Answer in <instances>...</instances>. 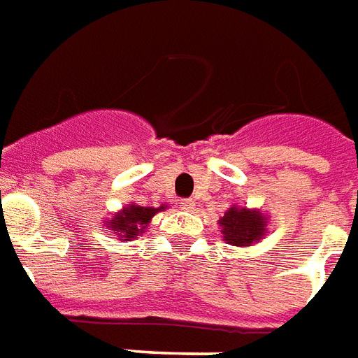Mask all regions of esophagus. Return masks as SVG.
<instances>
[{
	"instance_id": "obj_1",
	"label": "esophagus",
	"mask_w": 358,
	"mask_h": 358,
	"mask_svg": "<svg viewBox=\"0 0 358 358\" xmlns=\"http://www.w3.org/2000/svg\"><path fill=\"white\" fill-rule=\"evenodd\" d=\"M179 206H181L182 210L192 211L194 208H196V200H192V198H185V200H181V202H179Z\"/></svg>"
}]
</instances>
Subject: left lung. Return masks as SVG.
<instances>
[{"label":"left lung","instance_id":"8db88e82","mask_svg":"<svg viewBox=\"0 0 358 358\" xmlns=\"http://www.w3.org/2000/svg\"><path fill=\"white\" fill-rule=\"evenodd\" d=\"M221 234L227 244L233 246H248L254 244L267 233V217L259 210H248L231 206L225 215L219 219Z\"/></svg>","mask_w":358,"mask_h":358}]
</instances>
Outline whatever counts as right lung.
Listing matches in <instances>:
<instances>
[{
  "label": "right lung",
  "instance_id": "obj_1",
  "mask_svg": "<svg viewBox=\"0 0 358 358\" xmlns=\"http://www.w3.org/2000/svg\"><path fill=\"white\" fill-rule=\"evenodd\" d=\"M162 210H166V206H160V208H143V206L129 204L125 206L120 213H116L114 217L108 219L106 225H108L112 233L120 236V240L127 242V240L137 238L141 233H145L150 219Z\"/></svg>",
  "mask_w": 358,
  "mask_h": 358
}]
</instances>
